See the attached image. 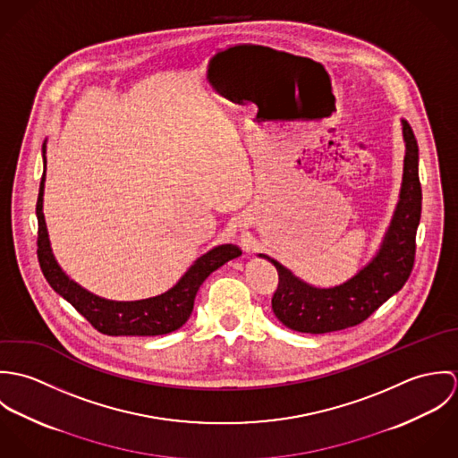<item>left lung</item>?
<instances>
[{
    "label": "left lung",
    "mask_w": 458,
    "mask_h": 458,
    "mask_svg": "<svg viewBox=\"0 0 458 458\" xmlns=\"http://www.w3.org/2000/svg\"><path fill=\"white\" fill-rule=\"evenodd\" d=\"M403 180L390 229L377 256L358 275L331 289L312 287L267 256L278 271V287L271 298L276 319L294 331L329 333L356 327L369 319L407 282L416 254V229L421 216V185L418 176V142L403 120Z\"/></svg>",
    "instance_id": "obj_1"
}]
</instances>
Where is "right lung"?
Here are the masks:
<instances>
[{"label":"right lung","mask_w":458,"mask_h":458,"mask_svg":"<svg viewBox=\"0 0 458 458\" xmlns=\"http://www.w3.org/2000/svg\"><path fill=\"white\" fill-rule=\"evenodd\" d=\"M46 151V149H44ZM46 162V158H44ZM44 182L46 171L42 174L38 200H37V218H38V238H37V256L42 273L49 285L64 296L66 301L91 325L97 331L111 336L120 335H165L183 327L192 314L194 300L200 284L209 273L224 266L231 259L242 256L236 245H220L199 258L189 271L180 278V282L167 293L140 300V301H109L98 298L73 280H70L58 262L55 259L49 245V236L46 229V220L42 213L44 200Z\"/></svg>","instance_id":"1"}]
</instances>
